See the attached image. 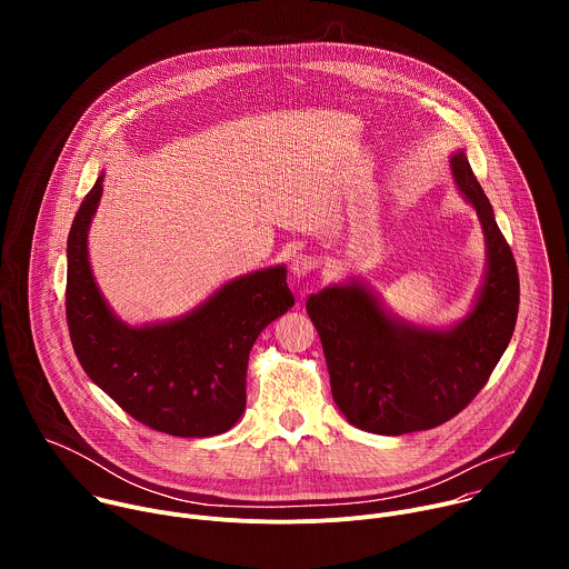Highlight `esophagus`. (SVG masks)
Segmentation results:
<instances>
[{"label":"esophagus","instance_id":"esophagus-1","mask_svg":"<svg viewBox=\"0 0 569 569\" xmlns=\"http://www.w3.org/2000/svg\"><path fill=\"white\" fill-rule=\"evenodd\" d=\"M319 268V261L317 257H310V254H295L292 261H290V272L292 277L301 279V277H308L310 272H315Z\"/></svg>","mask_w":569,"mask_h":569}]
</instances>
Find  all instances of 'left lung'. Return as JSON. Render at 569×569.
Segmentation results:
<instances>
[{"label": "left lung", "mask_w": 569, "mask_h": 569, "mask_svg": "<svg viewBox=\"0 0 569 569\" xmlns=\"http://www.w3.org/2000/svg\"><path fill=\"white\" fill-rule=\"evenodd\" d=\"M450 173L486 242L481 286L463 319L446 329L402 319L356 274L306 301L333 400L365 432L398 437L450 421L489 380L516 329L520 281L511 248L463 150L450 154Z\"/></svg>", "instance_id": "left-lung-1"}]
</instances>
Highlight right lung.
<instances>
[{"label": "right lung", "instance_id": "right-lung-1", "mask_svg": "<svg viewBox=\"0 0 569 569\" xmlns=\"http://www.w3.org/2000/svg\"><path fill=\"white\" fill-rule=\"evenodd\" d=\"M103 173L80 202L67 238V323L80 367L139 423L171 437H213L246 412L250 351L295 297L286 266L216 288L189 312L148 323L123 321L103 297L88 236Z\"/></svg>", "mask_w": 569, "mask_h": 569}]
</instances>
